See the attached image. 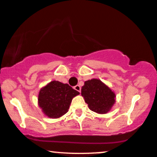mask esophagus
I'll return each mask as SVG.
<instances>
[{"label": "esophagus", "mask_w": 157, "mask_h": 157, "mask_svg": "<svg viewBox=\"0 0 157 157\" xmlns=\"http://www.w3.org/2000/svg\"><path fill=\"white\" fill-rule=\"evenodd\" d=\"M74 89L76 90V91H78V92H80L81 93V86L79 85H76L74 86Z\"/></svg>", "instance_id": "34e87169"}]
</instances>
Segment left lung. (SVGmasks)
<instances>
[{"instance_id": "8db88e82", "label": "left lung", "mask_w": 157, "mask_h": 157, "mask_svg": "<svg viewBox=\"0 0 157 157\" xmlns=\"http://www.w3.org/2000/svg\"><path fill=\"white\" fill-rule=\"evenodd\" d=\"M81 96L91 111L106 113L115 102V94L101 81L93 78L85 81L81 88Z\"/></svg>"}]
</instances>
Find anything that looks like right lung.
<instances>
[{"label":"right lung","mask_w":157,"mask_h":157,"mask_svg":"<svg viewBox=\"0 0 157 157\" xmlns=\"http://www.w3.org/2000/svg\"><path fill=\"white\" fill-rule=\"evenodd\" d=\"M78 94L67 83L53 81L40 89L38 105L47 117L59 118L67 113L72 98Z\"/></svg>","instance_id":"obj_1"}]
</instances>
